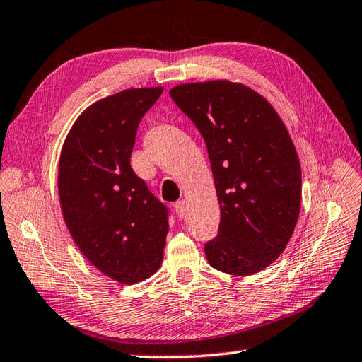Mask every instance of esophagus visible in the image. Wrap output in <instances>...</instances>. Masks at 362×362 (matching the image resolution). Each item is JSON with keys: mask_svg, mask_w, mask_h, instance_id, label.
<instances>
[{"mask_svg": "<svg viewBox=\"0 0 362 362\" xmlns=\"http://www.w3.org/2000/svg\"><path fill=\"white\" fill-rule=\"evenodd\" d=\"M173 207H175V211H176V214H178L180 218H184V216H186V203H184L182 199H180V202H176L173 204Z\"/></svg>", "mask_w": 362, "mask_h": 362, "instance_id": "1", "label": "esophagus"}]
</instances>
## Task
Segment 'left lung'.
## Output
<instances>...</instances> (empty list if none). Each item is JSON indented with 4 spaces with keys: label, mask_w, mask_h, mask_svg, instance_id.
<instances>
[{
    "label": "left lung",
    "mask_w": 362,
    "mask_h": 362,
    "mask_svg": "<svg viewBox=\"0 0 362 362\" xmlns=\"http://www.w3.org/2000/svg\"><path fill=\"white\" fill-rule=\"evenodd\" d=\"M170 95L211 159L221 220L204 245L207 262L226 274H255L284 252L299 218L302 173L290 133L271 103L242 83H182Z\"/></svg>",
    "instance_id": "left-lung-1"
}]
</instances>
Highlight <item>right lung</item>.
<instances>
[{
	"label": "right lung",
	"instance_id": "1",
	"mask_svg": "<svg viewBox=\"0 0 362 362\" xmlns=\"http://www.w3.org/2000/svg\"><path fill=\"white\" fill-rule=\"evenodd\" d=\"M163 90L132 88L98 100L62 147L59 195L69 234L95 268L125 285L163 263L168 211L130 165L138 125Z\"/></svg>",
	"mask_w": 362,
	"mask_h": 362
}]
</instances>
